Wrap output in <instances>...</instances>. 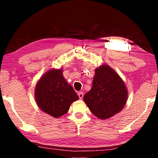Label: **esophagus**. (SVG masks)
<instances>
[{
    "label": "esophagus",
    "mask_w": 158,
    "mask_h": 158,
    "mask_svg": "<svg viewBox=\"0 0 158 158\" xmlns=\"http://www.w3.org/2000/svg\"><path fill=\"white\" fill-rule=\"evenodd\" d=\"M78 96H79V99H81L83 98V97H84V93H82V92H79L78 93Z\"/></svg>",
    "instance_id": "34e87169"
}]
</instances>
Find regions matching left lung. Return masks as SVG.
I'll return each instance as SVG.
<instances>
[{
  "instance_id": "8db88e82",
  "label": "left lung",
  "mask_w": 158,
  "mask_h": 158,
  "mask_svg": "<svg viewBox=\"0 0 158 158\" xmlns=\"http://www.w3.org/2000/svg\"><path fill=\"white\" fill-rule=\"evenodd\" d=\"M95 73L92 88L84 95V100L95 116L107 119L124 107L127 90L122 79L109 65H101Z\"/></svg>"
}]
</instances>
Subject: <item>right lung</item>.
Returning <instances> with one entry per match:
<instances>
[{"mask_svg":"<svg viewBox=\"0 0 158 158\" xmlns=\"http://www.w3.org/2000/svg\"><path fill=\"white\" fill-rule=\"evenodd\" d=\"M35 98L41 110L54 118L65 114L71 104L79 99L63 77L62 69H56L47 72L37 83Z\"/></svg>","mask_w":158,"mask_h":158,"instance_id":"obj_1","label":"right lung"}]
</instances>
